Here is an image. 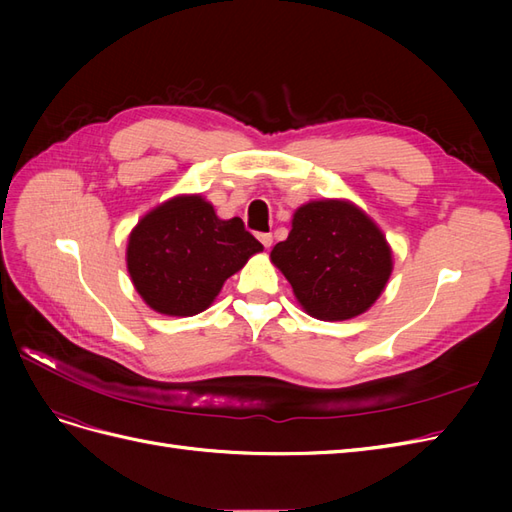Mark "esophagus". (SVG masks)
I'll return each instance as SVG.
<instances>
[{
	"label": "esophagus",
	"instance_id": "1",
	"mask_svg": "<svg viewBox=\"0 0 512 512\" xmlns=\"http://www.w3.org/2000/svg\"><path fill=\"white\" fill-rule=\"evenodd\" d=\"M258 239H260V243H262V245H265V247H267V250H269V247H271V243H273V237H271V232H260V235H258Z\"/></svg>",
	"mask_w": 512,
	"mask_h": 512
}]
</instances>
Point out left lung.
Returning a JSON list of instances; mask_svg holds the SVG:
<instances>
[{
	"label": "left lung",
	"mask_w": 512,
	"mask_h": 512,
	"mask_svg": "<svg viewBox=\"0 0 512 512\" xmlns=\"http://www.w3.org/2000/svg\"><path fill=\"white\" fill-rule=\"evenodd\" d=\"M294 297L318 320H348L376 303L393 271L391 247L348 200H312L292 215L286 241L271 250Z\"/></svg>",
	"instance_id": "1"
}]
</instances>
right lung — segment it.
I'll use <instances>...</instances> for the list:
<instances>
[{
    "mask_svg": "<svg viewBox=\"0 0 512 512\" xmlns=\"http://www.w3.org/2000/svg\"><path fill=\"white\" fill-rule=\"evenodd\" d=\"M262 243L241 218L220 220L203 196H175L151 209L128 239V273L143 301L166 316H194L218 297Z\"/></svg>",
    "mask_w": 512,
    "mask_h": 512,
    "instance_id": "1",
    "label": "right lung"
}]
</instances>
